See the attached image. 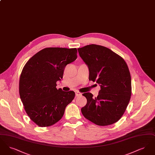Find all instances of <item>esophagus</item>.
I'll list each match as a JSON object with an SVG mask.
<instances>
[{
	"label": "esophagus",
	"instance_id": "34e87169",
	"mask_svg": "<svg viewBox=\"0 0 155 155\" xmlns=\"http://www.w3.org/2000/svg\"><path fill=\"white\" fill-rule=\"evenodd\" d=\"M81 95H82V94H81V93H80V92H78V91H75V95H76V96H80Z\"/></svg>",
	"mask_w": 155,
	"mask_h": 155
}]
</instances>
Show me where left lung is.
I'll return each mask as SVG.
<instances>
[{"label": "left lung", "mask_w": 155, "mask_h": 155, "mask_svg": "<svg viewBox=\"0 0 155 155\" xmlns=\"http://www.w3.org/2000/svg\"><path fill=\"white\" fill-rule=\"evenodd\" d=\"M78 51L88 67L89 80L101 87L97 97L89 92L82 94L87 103L81 112L96 125L113 124L122 117L131 98V78L128 66L121 56L103 46L89 45Z\"/></svg>", "instance_id": "left-lung-1"}]
</instances>
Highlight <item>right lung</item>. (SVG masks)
Wrapping results in <instances>:
<instances>
[{"label":"right lung","instance_id":"right-lung-1","mask_svg":"<svg viewBox=\"0 0 155 155\" xmlns=\"http://www.w3.org/2000/svg\"><path fill=\"white\" fill-rule=\"evenodd\" d=\"M76 48H46L34 54L22 69L19 93L24 109L37 125L49 127L62 118L74 91L57 89L67 64L77 58Z\"/></svg>","mask_w":155,"mask_h":155}]
</instances>
